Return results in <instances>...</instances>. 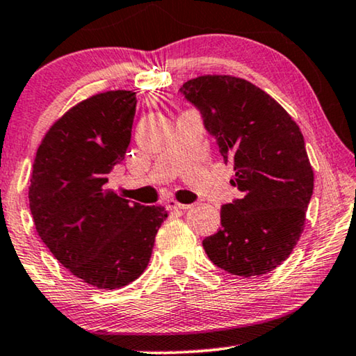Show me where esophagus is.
Returning a JSON list of instances; mask_svg holds the SVG:
<instances>
[{
  "label": "esophagus",
  "instance_id": "esophagus-1",
  "mask_svg": "<svg viewBox=\"0 0 356 356\" xmlns=\"http://www.w3.org/2000/svg\"><path fill=\"white\" fill-rule=\"evenodd\" d=\"M189 207H191L189 204H179L177 201H173V199H172V201L167 202L168 211H178V209H179V211H186V209H189Z\"/></svg>",
  "mask_w": 356,
  "mask_h": 356
}]
</instances>
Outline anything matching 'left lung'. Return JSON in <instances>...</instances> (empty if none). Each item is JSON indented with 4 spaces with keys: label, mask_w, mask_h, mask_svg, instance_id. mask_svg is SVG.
I'll return each instance as SVG.
<instances>
[{
    "label": "left lung",
    "mask_w": 356,
    "mask_h": 356,
    "mask_svg": "<svg viewBox=\"0 0 356 356\" xmlns=\"http://www.w3.org/2000/svg\"><path fill=\"white\" fill-rule=\"evenodd\" d=\"M179 92L201 111L241 191L222 206V228L202 241L206 254L232 275H264L290 256L305 228L314 173L303 134L269 94L240 77L199 76Z\"/></svg>",
    "instance_id": "1"
}]
</instances>
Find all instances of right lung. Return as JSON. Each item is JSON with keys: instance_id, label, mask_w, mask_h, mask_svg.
<instances>
[{"instance_id": "1", "label": "right lung", "mask_w": 356, "mask_h": 356, "mask_svg": "<svg viewBox=\"0 0 356 356\" xmlns=\"http://www.w3.org/2000/svg\"><path fill=\"white\" fill-rule=\"evenodd\" d=\"M136 94L110 90L66 111L48 129L33 160L29 207L38 236L72 275L115 290L145 270L162 206H143L106 188L124 160Z\"/></svg>"}]
</instances>
